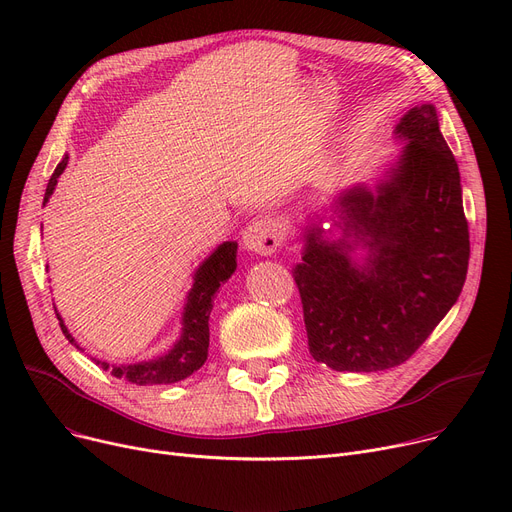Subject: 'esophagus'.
<instances>
[{
	"label": "esophagus",
	"instance_id": "34e87169",
	"mask_svg": "<svg viewBox=\"0 0 512 512\" xmlns=\"http://www.w3.org/2000/svg\"><path fill=\"white\" fill-rule=\"evenodd\" d=\"M242 247L257 255H272L282 247V230L272 220H255L242 232Z\"/></svg>",
	"mask_w": 512,
	"mask_h": 512
}]
</instances>
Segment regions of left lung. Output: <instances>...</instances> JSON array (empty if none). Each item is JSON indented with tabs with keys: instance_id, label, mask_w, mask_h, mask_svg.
<instances>
[{
	"instance_id": "left-lung-1",
	"label": "left lung",
	"mask_w": 512,
	"mask_h": 512,
	"mask_svg": "<svg viewBox=\"0 0 512 512\" xmlns=\"http://www.w3.org/2000/svg\"><path fill=\"white\" fill-rule=\"evenodd\" d=\"M396 137L407 145L375 193L353 186L334 201L342 238L326 240L315 215L303 234V263L292 272L309 353L336 371L405 363L459 299L467 278L461 174L436 107L409 110ZM357 246L370 251L363 266L350 257Z\"/></svg>"
}]
</instances>
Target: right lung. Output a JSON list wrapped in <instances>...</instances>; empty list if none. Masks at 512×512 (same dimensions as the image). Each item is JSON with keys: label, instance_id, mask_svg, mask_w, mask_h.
<instances>
[{"label": "right lung", "instance_id": "right-lung-1", "mask_svg": "<svg viewBox=\"0 0 512 512\" xmlns=\"http://www.w3.org/2000/svg\"><path fill=\"white\" fill-rule=\"evenodd\" d=\"M68 155L60 161L56 172L51 174L47 188H45V199L43 205L49 201L53 188L58 184V178L66 170ZM236 242H224L218 249H215L195 272V282L191 292L186 297L184 313H182V334L178 342L170 348L166 355L157 359L132 363V365H120L114 367L105 361L93 359L101 369H112V375L118 380L137 384V386H153V384H174L180 382L188 375H193L207 359V348H209V313L213 309V299L218 294L220 286L234 274L236 270ZM56 309V307H53ZM60 319V328L64 336L80 348L68 328L64 326V319L56 311Z\"/></svg>", "mask_w": 512, "mask_h": 512}]
</instances>
